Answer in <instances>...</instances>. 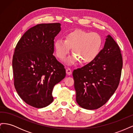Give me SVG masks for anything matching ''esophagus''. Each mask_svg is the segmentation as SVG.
<instances>
[{
	"label": "esophagus",
	"instance_id": "1",
	"mask_svg": "<svg viewBox=\"0 0 133 133\" xmlns=\"http://www.w3.org/2000/svg\"><path fill=\"white\" fill-rule=\"evenodd\" d=\"M66 74L68 75H71L72 74V70H71V69H70V68H66Z\"/></svg>",
	"mask_w": 133,
	"mask_h": 133
}]
</instances>
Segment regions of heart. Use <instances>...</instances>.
<instances>
[{
  "mask_svg": "<svg viewBox=\"0 0 133 133\" xmlns=\"http://www.w3.org/2000/svg\"><path fill=\"white\" fill-rule=\"evenodd\" d=\"M103 45L101 36L96 33L75 30L65 36V41L62 39L56 40L54 48L57 57L63 60L69 53L71 48L74 54L68 60L72 64L80 60L82 64L93 62L98 57Z\"/></svg>",
  "mask_w": 133,
  "mask_h": 133,
  "instance_id": "heart-1",
  "label": "heart"
}]
</instances>
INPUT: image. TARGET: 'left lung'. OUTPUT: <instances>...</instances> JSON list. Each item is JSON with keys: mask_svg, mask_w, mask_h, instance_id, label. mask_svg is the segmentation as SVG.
<instances>
[{"mask_svg": "<svg viewBox=\"0 0 133 133\" xmlns=\"http://www.w3.org/2000/svg\"><path fill=\"white\" fill-rule=\"evenodd\" d=\"M122 67L119 46L109 35L98 57L73 72L76 101L79 105L94 110L104 105L117 89Z\"/></svg>", "mask_w": 133, "mask_h": 133, "instance_id": "8db88e82", "label": "left lung"}]
</instances>
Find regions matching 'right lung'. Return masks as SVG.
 Wrapping results in <instances>:
<instances>
[{"label":"right lung","instance_id":"right-lung-1","mask_svg":"<svg viewBox=\"0 0 133 133\" xmlns=\"http://www.w3.org/2000/svg\"><path fill=\"white\" fill-rule=\"evenodd\" d=\"M60 25L37 24L23 34L15 48L14 85L23 101L34 108L45 107L53 101V88L66 75L64 66L53 54Z\"/></svg>","mask_w":133,"mask_h":133}]
</instances>
